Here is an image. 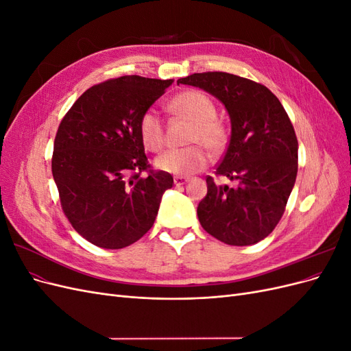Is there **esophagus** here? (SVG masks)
<instances>
[{"label": "esophagus", "mask_w": 351, "mask_h": 351, "mask_svg": "<svg viewBox=\"0 0 351 351\" xmlns=\"http://www.w3.org/2000/svg\"><path fill=\"white\" fill-rule=\"evenodd\" d=\"M187 182H189V178H186V177H180V176L174 177V184H176V186H183V184H186Z\"/></svg>", "instance_id": "esophagus-1"}]
</instances>
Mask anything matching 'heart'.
<instances>
[{
	"label": "heart",
	"mask_w": 351,
	"mask_h": 351,
	"mask_svg": "<svg viewBox=\"0 0 351 351\" xmlns=\"http://www.w3.org/2000/svg\"><path fill=\"white\" fill-rule=\"evenodd\" d=\"M169 110L180 119L190 123L186 143H193L182 149L168 151L155 159L159 171L174 176H192L208 164V152L218 154L227 143V129L215 114L212 99L200 90H184L168 104ZM139 136L143 146L151 152H159L165 146V130L159 117L147 110L139 120Z\"/></svg>",
	"instance_id": "heart-1"
}]
</instances>
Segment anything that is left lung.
Returning <instances> with one entry per match:
<instances>
[{"label": "left lung", "mask_w": 351, "mask_h": 351, "mask_svg": "<svg viewBox=\"0 0 351 351\" xmlns=\"http://www.w3.org/2000/svg\"><path fill=\"white\" fill-rule=\"evenodd\" d=\"M214 95L226 105L231 137L208 193L199 202L200 226L230 246H250L268 237L280 222L297 176L299 143L280 99L261 83L222 71L178 79Z\"/></svg>", "instance_id": "1"}]
</instances>
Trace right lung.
<instances>
[{
	"label": "right lung",
	"instance_id": "right-lung-1",
	"mask_svg": "<svg viewBox=\"0 0 351 351\" xmlns=\"http://www.w3.org/2000/svg\"><path fill=\"white\" fill-rule=\"evenodd\" d=\"M171 83L142 76L102 82L60 123L51 167L61 208L95 246L123 249L143 237L173 187L171 174L147 164L139 136L142 114Z\"/></svg>",
	"mask_w": 351,
	"mask_h": 351
}]
</instances>
